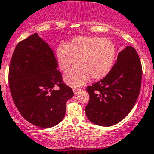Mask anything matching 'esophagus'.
<instances>
[{"label":"esophagus","instance_id":"obj_1","mask_svg":"<svg viewBox=\"0 0 154 154\" xmlns=\"http://www.w3.org/2000/svg\"><path fill=\"white\" fill-rule=\"evenodd\" d=\"M80 91H81V90H80V88H74V94H78V93L80 92Z\"/></svg>","mask_w":154,"mask_h":154}]
</instances>
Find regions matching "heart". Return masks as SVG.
Returning a JSON list of instances; mask_svg holds the SVG:
<instances>
[{
    "label": "heart",
    "instance_id": "b5f03b06",
    "mask_svg": "<svg viewBox=\"0 0 154 154\" xmlns=\"http://www.w3.org/2000/svg\"><path fill=\"white\" fill-rule=\"evenodd\" d=\"M60 70L67 72L64 80L72 87L84 85L91 77L97 80L103 78L111 70L116 56V48L112 41L100 37H79L57 51Z\"/></svg>",
    "mask_w": 154,
    "mask_h": 154
}]
</instances>
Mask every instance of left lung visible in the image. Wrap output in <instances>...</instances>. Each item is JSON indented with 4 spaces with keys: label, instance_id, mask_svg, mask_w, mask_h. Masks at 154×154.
Segmentation results:
<instances>
[{
    "label": "left lung",
    "instance_id": "1",
    "mask_svg": "<svg viewBox=\"0 0 154 154\" xmlns=\"http://www.w3.org/2000/svg\"><path fill=\"white\" fill-rule=\"evenodd\" d=\"M142 66L136 50L127 46L103 79L87 87L90 95L86 115L93 124L110 127L121 121L139 96Z\"/></svg>",
    "mask_w": 154,
    "mask_h": 154
}]
</instances>
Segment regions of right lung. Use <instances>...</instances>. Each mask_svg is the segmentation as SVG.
Instances as JSON below:
<instances>
[{
  "instance_id": "1",
  "label": "right lung",
  "mask_w": 154,
  "mask_h": 154,
  "mask_svg": "<svg viewBox=\"0 0 154 154\" xmlns=\"http://www.w3.org/2000/svg\"><path fill=\"white\" fill-rule=\"evenodd\" d=\"M57 67L54 51L37 33L17 44L10 63L8 80L15 106L23 118L43 128L62 121L66 103L74 96Z\"/></svg>"
}]
</instances>
